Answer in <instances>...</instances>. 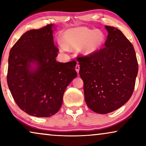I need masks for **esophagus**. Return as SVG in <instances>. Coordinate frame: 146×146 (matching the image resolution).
I'll use <instances>...</instances> for the list:
<instances>
[{
  "mask_svg": "<svg viewBox=\"0 0 146 146\" xmlns=\"http://www.w3.org/2000/svg\"><path fill=\"white\" fill-rule=\"evenodd\" d=\"M75 70H76V72H77L78 73L79 72V70H80V65H79V64H76V65Z\"/></svg>",
  "mask_w": 146,
  "mask_h": 146,
  "instance_id": "obj_1",
  "label": "esophagus"
}]
</instances>
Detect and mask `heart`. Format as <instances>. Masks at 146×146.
I'll list each match as a JSON object with an SVG mask.
<instances>
[{"instance_id": "obj_1", "label": "heart", "mask_w": 146, "mask_h": 146, "mask_svg": "<svg viewBox=\"0 0 146 146\" xmlns=\"http://www.w3.org/2000/svg\"><path fill=\"white\" fill-rule=\"evenodd\" d=\"M62 42L59 45L62 50L67 49H79L85 56L91 55L97 52L105 42V35L99 30L86 27H78L66 31L63 34Z\"/></svg>"}]
</instances>
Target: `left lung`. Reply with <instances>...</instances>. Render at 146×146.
<instances>
[{
	"label": "left lung",
	"instance_id": "left-lung-1",
	"mask_svg": "<svg viewBox=\"0 0 146 146\" xmlns=\"http://www.w3.org/2000/svg\"><path fill=\"white\" fill-rule=\"evenodd\" d=\"M105 27L108 32L105 48L77 58L86 103L101 114L116 110L129 100L138 72L132 44L116 28Z\"/></svg>",
	"mask_w": 146,
	"mask_h": 146
}]
</instances>
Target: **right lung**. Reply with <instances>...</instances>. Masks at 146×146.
<instances>
[{"label":"right lung","mask_w":146,"mask_h":146,"mask_svg":"<svg viewBox=\"0 0 146 146\" xmlns=\"http://www.w3.org/2000/svg\"><path fill=\"white\" fill-rule=\"evenodd\" d=\"M53 25L27 31L12 47L9 57L7 83L22 110L36 117H50L62 104L66 87L77 76L72 60H56Z\"/></svg>","instance_id":"1"}]
</instances>
